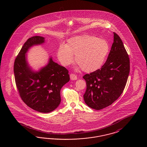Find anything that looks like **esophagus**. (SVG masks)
<instances>
[{
    "label": "esophagus",
    "instance_id": "34e87169",
    "mask_svg": "<svg viewBox=\"0 0 147 147\" xmlns=\"http://www.w3.org/2000/svg\"><path fill=\"white\" fill-rule=\"evenodd\" d=\"M70 79L72 80H76L77 79V77L74 74H70Z\"/></svg>",
    "mask_w": 147,
    "mask_h": 147
}]
</instances>
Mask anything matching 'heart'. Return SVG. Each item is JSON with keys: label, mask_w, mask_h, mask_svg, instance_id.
<instances>
[{"label": "heart", "mask_w": 147, "mask_h": 147, "mask_svg": "<svg viewBox=\"0 0 147 147\" xmlns=\"http://www.w3.org/2000/svg\"><path fill=\"white\" fill-rule=\"evenodd\" d=\"M110 49L105 39L88 35H79L69 38L65 45L62 44L57 51V57L64 66L75 61L77 69L92 73L99 69L105 63Z\"/></svg>", "instance_id": "1"}]
</instances>
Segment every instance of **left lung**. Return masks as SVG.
Returning a JSON list of instances; mask_svg holds the SVG:
<instances>
[{
  "label": "left lung",
  "mask_w": 147,
  "mask_h": 147,
  "mask_svg": "<svg viewBox=\"0 0 147 147\" xmlns=\"http://www.w3.org/2000/svg\"><path fill=\"white\" fill-rule=\"evenodd\" d=\"M129 69V59L123 42L113 32V42L105 64L83 77L86 83L85 104L97 110L111 105L123 91Z\"/></svg>",
  "instance_id": "1"
}]
</instances>
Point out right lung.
<instances>
[{
    "label": "right lung",
    "instance_id": "obj_1",
    "mask_svg": "<svg viewBox=\"0 0 147 147\" xmlns=\"http://www.w3.org/2000/svg\"><path fill=\"white\" fill-rule=\"evenodd\" d=\"M45 38L36 36L24 43L15 59L14 65L15 83L22 101L35 111L41 113L53 111L61 103L60 92L69 81L68 70L52 60L38 70L28 64L27 52L31 47L41 45Z\"/></svg>",
    "mask_w": 147,
    "mask_h": 147
}]
</instances>
